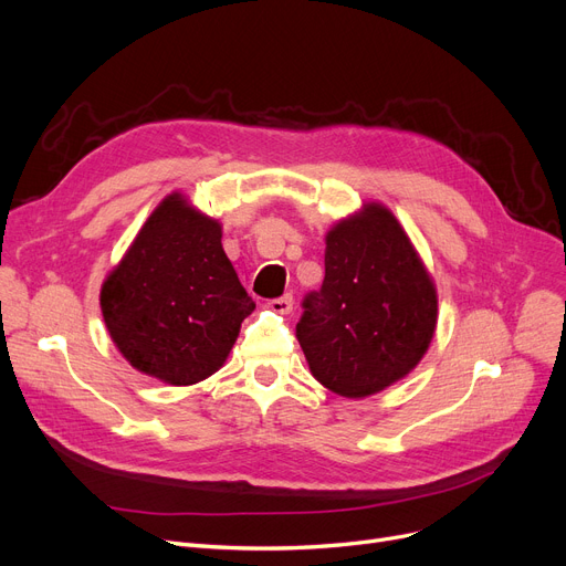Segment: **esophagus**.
<instances>
[{
  "instance_id": "34e87169",
  "label": "esophagus",
  "mask_w": 566,
  "mask_h": 566,
  "mask_svg": "<svg viewBox=\"0 0 566 566\" xmlns=\"http://www.w3.org/2000/svg\"><path fill=\"white\" fill-rule=\"evenodd\" d=\"M269 307H271L273 312H277V314H291V312H293V295L286 293V295H282V297H275V300H271Z\"/></svg>"
}]
</instances>
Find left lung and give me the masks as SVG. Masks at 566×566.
<instances>
[{
  "instance_id": "obj_1",
  "label": "left lung",
  "mask_w": 566,
  "mask_h": 566,
  "mask_svg": "<svg viewBox=\"0 0 566 566\" xmlns=\"http://www.w3.org/2000/svg\"><path fill=\"white\" fill-rule=\"evenodd\" d=\"M295 327L314 378L366 398L409 375L437 329V289L398 218L380 202L325 234V280Z\"/></svg>"
}]
</instances>
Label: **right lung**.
<instances>
[{
	"instance_id": "add662e5",
	"label": "right lung",
	"mask_w": 566,
	"mask_h": 566,
	"mask_svg": "<svg viewBox=\"0 0 566 566\" xmlns=\"http://www.w3.org/2000/svg\"><path fill=\"white\" fill-rule=\"evenodd\" d=\"M220 239L216 218L170 193L106 275L99 307L111 342L149 378L172 387L207 380L252 314Z\"/></svg>"
}]
</instances>
